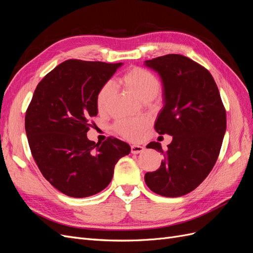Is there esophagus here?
<instances>
[{"label": "esophagus", "instance_id": "obj_1", "mask_svg": "<svg viewBox=\"0 0 253 253\" xmlns=\"http://www.w3.org/2000/svg\"><path fill=\"white\" fill-rule=\"evenodd\" d=\"M144 151V147L138 144H133L131 145V153L132 154H139V153Z\"/></svg>", "mask_w": 253, "mask_h": 253}]
</instances>
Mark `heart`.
<instances>
[{"label":"heart","instance_id":"1","mask_svg":"<svg viewBox=\"0 0 253 253\" xmlns=\"http://www.w3.org/2000/svg\"><path fill=\"white\" fill-rule=\"evenodd\" d=\"M121 82L129 91L143 101L155 97L160 89V81L155 74L147 68L134 66L127 70L121 77ZM115 93L111 81H106L99 88L96 96V103L99 111H104ZM150 126V119L141 118H121L115 122L114 128L120 136L127 140H138L143 136L145 129Z\"/></svg>","mask_w":253,"mask_h":253}]
</instances>
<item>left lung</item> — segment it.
<instances>
[{
    "instance_id": "1",
    "label": "left lung",
    "mask_w": 253,
    "mask_h": 253,
    "mask_svg": "<svg viewBox=\"0 0 253 253\" xmlns=\"http://www.w3.org/2000/svg\"><path fill=\"white\" fill-rule=\"evenodd\" d=\"M144 64L157 72L164 85L165 106L155 122L160 135L173 136L163 150L152 141L147 148L163 153L159 169L144 181L167 197L186 195L197 188L215 165L226 132V110L209 71L188 57L170 53Z\"/></svg>"
}]
</instances>
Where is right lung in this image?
Returning <instances> with one entry per match:
<instances>
[{"mask_svg":"<svg viewBox=\"0 0 253 253\" xmlns=\"http://www.w3.org/2000/svg\"><path fill=\"white\" fill-rule=\"evenodd\" d=\"M122 63L77 59L56 66L38 84L25 115V131L45 179L71 197H87L109 186L118 160L131 152L115 137L87 139L98 114L96 96Z\"/></svg>","mask_w":253,"mask_h":253,"instance_id":"1","label":"right lung"}]
</instances>
